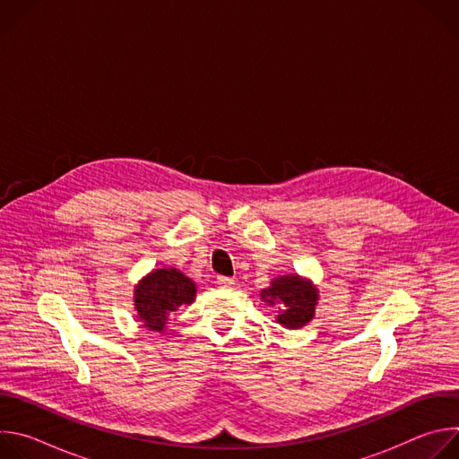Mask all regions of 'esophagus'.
<instances>
[{"mask_svg": "<svg viewBox=\"0 0 459 459\" xmlns=\"http://www.w3.org/2000/svg\"><path fill=\"white\" fill-rule=\"evenodd\" d=\"M216 283H218V287H221V289H232V287H234V280H232V278H227V276H218Z\"/></svg>", "mask_w": 459, "mask_h": 459, "instance_id": "34e87169", "label": "esophagus"}]
</instances>
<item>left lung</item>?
I'll list each match as a JSON object with an SVG mask.
<instances>
[{
	"label": "left lung",
	"mask_w": 459,
	"mask_h": 459,
	"mask_svg": "<svg viewBox=\"0 0 459 459\" xmlns=\"http://www.w3.org/2000/svg\"><path fill=\"white\" fill-rule=\"evenodd\" d=\"M259 298L269 307H278L276 321L285 329L296 331L314 319L319 290L312 280L299 274L276 276Z\"/></svg>",
	"instance_id": "8db88e82"
}]
</instances>
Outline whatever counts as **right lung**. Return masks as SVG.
I'll return each instance as SVG.
<instances>
[{
	"mask_svg": "<svg viewBox=\"0 0 459 459\" xmlns=\"http://www.w3.org/2000/svg\"><path fill=\"white\" fill-rule=\"evenodd\" d=\"M194 299L195 283L174 267L152 269L134 287L136 317L152 333L163 334L170 314Z\"/></svg>",
	"mask_w": 459,
	"mask_h": 459,
	"instance_id": "right-lung-1",
	"label": "right lung"
}]
</instances>
